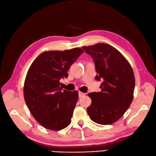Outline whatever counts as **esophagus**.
I'll list each match as a JSON object with an SVG mask.
<instances>
[{
	"label": "esophagus",
	"mask_w": 156,
	"mask_h": 156,
	"mask_svg": "<svg viewBox=\"0 0 156 156\" xmlns=\"http://www.w3.org/2000/svg\"><path fill=\"white\" fill-rule=\"evenodd\" d=\"M86 94L85 93H83V92H79V97H83L84 95H85Z\"/></svg>",
	"instance_id": "1"
}]
</instances>
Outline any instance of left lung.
I'll use <instances>...</instances> for the list:
<instances>
[{"instance_id":"left-lung-1","label":"left lung","mask_w":156,"mask_h":156,"mask_svg":"<svg viewBox=\"0 0 156 156\" xmlns=\"http://www.w3.org/2000/svg\"><path fill=\"white\" fill-rule=\"evenodd\" d=\"M91 55L98 75L103 81L99 92L88 95L92 100L87 108L90 118L100 125H110L118 121L129 108L133 98L135 77L132 68L125 57L107 44L83 46Z\"/></svg>"}]
</instances>
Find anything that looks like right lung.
Returning a JSON list of instances; mask_svg holds the SVG:
<instances>
[{"label":"right lung","mask_w":156,"mask_h":156,"mask_svg":"<svg viewBox=\"0 0 156 156\" xmlns=\"http://www.w3.org/2000/svg\"><path fill=\"white\" fill-rule=\"evenodd\" d=\"M83 53L80 48L46 51L37 57L27 72L24 98L33 116L46 129L58 131L70 125L78 92L62 90L59 80Z\"/></svg>","instance_id":"obj_1"}]
</instances>
